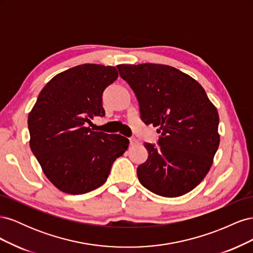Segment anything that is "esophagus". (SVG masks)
<instances>
[{"instance_id":"obj_1","label":"esophagus","mask_w":253,"mask_h":253,"mask_svg":"<svg viewBox=\"0 0 253 253\" xmlns=\"http://www.w3.org/2000/svg\"><path fill=\"white\" fill-rule=\"evenodd\" d=\"M129 144L132 145H136V144H138V140H137L136 138H134V137H132V138H129Z\"/></svg>"}]
</instances>
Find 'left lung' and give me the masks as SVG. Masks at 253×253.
Returning <instances> with one entry per match:
<instances>
[{
  "instance_id": "1",
  "label": "left lung",
  "mask_w": 253,
  "mask_h": 253,
  "mask_svg": "<svg viewBox=\"0 0 253 253\" xmlns=\"http://www.w3.org/2000/svg\"><path fill=\"white\" fill-rule=\"evenodd\" d=\"M145 125L158 126V147L144 143L147 162L137 168L141 185L165 197L190 192L208 174L218 149V113L191 76L164 64H120Z\"/></svg>"
}]
</instances>
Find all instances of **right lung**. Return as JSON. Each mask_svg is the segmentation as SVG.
<instances>
[{"mask_svg": "<svg viewBox=\"0 0 253 253\" xmlns=\"http://www.w3.org/2000/svg\"><path fill=\"white\" fill-rule=\"evenodd\" d=\"M118 78L115 66L82 64L56 75L28 114L29 145L48 180L67 194L102 186L116 158L127 150L119 134L95 132L93 116H104L102 93Z\"/></svg>", "mask_w": 253, "mask_h": 253, "instance_id": "right-lung-1", "label": "right lung"}]
</instances>
